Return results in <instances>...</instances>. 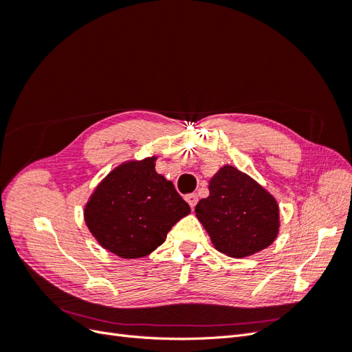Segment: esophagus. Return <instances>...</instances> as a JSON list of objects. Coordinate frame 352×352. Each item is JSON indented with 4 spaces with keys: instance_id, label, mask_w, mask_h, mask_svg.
I'll use <instances>...</instances> for the list:
<instances>
[{
    "instance_id": "1",
    "label": "esophagus",
    "mask_w": 352,
    "mask_h": 352,
    "mask_svg": "<svg viewBox=\"0 0 352 352\" xmlns=\"http://www.w3.org/2000/svg\"><path fill=\"white\" fill-rule=\"evenodd\" d=\"M185 199L188 201V204L190 206V208H195L197 202H198V195L197 194H189L185 197Z\"/></svg>"
}]
</instances>
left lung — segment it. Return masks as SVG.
Returning <instances> with one entry per match:
<instances>
[{
    "label": "left lung",
    "instance_id": "8db88e82",
    "mask_svg": "<svg viewBox=\"0 0 352 352\" xmlns=\"http://www.w3.org/2000/svg\"><path fill=\"white\" fill-rule=\"evenodd\" d=\"M208 189L195 212L216 250L242 258L267 248L278 236V202L250 176L226 166Z\"/></svg>",
    "mask_w": 352,
    "mask_h": 352
}]
</instances>
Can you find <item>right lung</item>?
I'll return each mask as SVG.
<instances>
[{"mask_svg":"<svg viewBox=\"0 0 352 352\" xmlns=\"http://www.w3.org/2000/svg\"><path fill=\"white\" fill-rule=\"evenodd\" d=\"M154 160L113 170L85 208L92 235L122 258H140L154 251L173 225L190 212L173 184L155 172Z\"/></svg>","mask_w":352,"mask_h":352,"instance_id":"right-lung-1","label":"right lung"}]
</instances>
